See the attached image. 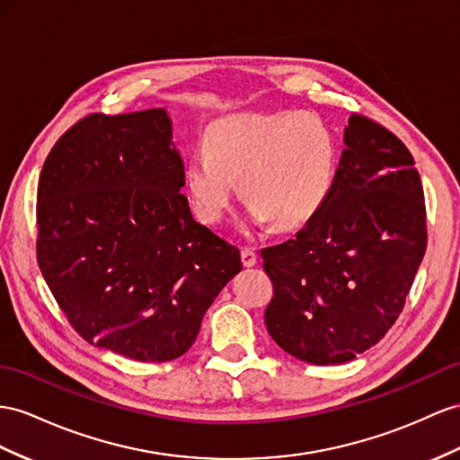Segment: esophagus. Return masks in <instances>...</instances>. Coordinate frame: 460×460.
I'll use <instances>...</instances> for the list:
<instances>
[{
    "label": "esophagus",
    "instance_id": "34e87169",
    "mask_svg": "<svg viewBox=\"0 0 460 460\" xmlns=\"http://www.w3.org/2000/svg\"><path fill=\"white\" fill-rule=\"evenodd\" d=\"M241 261H243V266H246V268L254 266L256 261H258L256 251L249 249V246H244V249H241Z\"/></svg>",
    "mask_w": 460,
    "mask_h": 460
}]
</instances>
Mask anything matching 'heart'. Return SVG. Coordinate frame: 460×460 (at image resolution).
<instances>
[{
  "mask_svg": "<svg viewBox=\"0 0 460 460\" xmlns=\"http://www.w3.org/2000/svg\"><path fill=\"white\" fill-rule=\"evenodd\" d=\"M336 141L313 112L234 114L214 122L186 163L184 184L199 219L217 223L234 181L256 226L293 229L316 216L332 190Z\"/></svg>",
  "mask_w": 460,
  "mask_h": 460,
  "instance_id": "1",
  "label": "heart"
}]
</instances>
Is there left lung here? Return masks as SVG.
Listing matches in <instances>:
<instances>
[{
  "instance_id": "8db88e82",
  "label": "left lung",
  "mask_w": 460,
  "mask_h": 460,
  "mask_svg": "<svg viewBox=\"0 0 460 460\" xmlns=\"http://www.w3.org/2000/svg\"><path fill=\"white\" fill-rule=\"evenodd\" d=\"M332 190L296 237L262 249L274 342L314 365L369 349L402 313L428 244L414 157L385 126L351 114Z\"/></svg>"
}]
</instances>
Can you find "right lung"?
<instances>
[{
  "mask_svg": "<svg viewBox=\"0 0 460 460\" xmlns=\"http://www.w3.org/2000/svg\"><path fill=\"white\" fill-rule=\"evenodd\" d=\"M163 109L89 114L39 179L37 261L89 344L147 363L190 349L241 254L192 217Z\"/></svg>",
  "mask_w": 460,
  "mask_h": 460,
  "instance_id": "obj_1",
  "label": "right lung"
}]
</instances>
